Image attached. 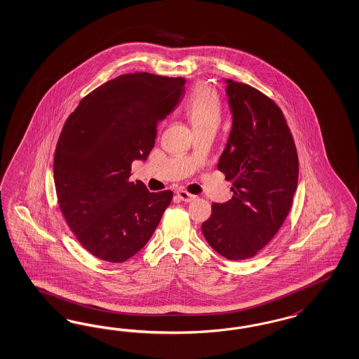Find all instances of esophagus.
<instances>
[{"instance_id": "1", "label": "esophagus", "mask_w": 359, "mask_h": 359, "mask_svg": "<svg viewBox=\"0 0 359 359\" xmlns=\"http://www.w3.org/2000/svg\"><path fill=\"white\" fill-rule=\"evenodd\" d=\"M177 197H178V199H181L182 202H191L196 198V196L189 194L187 191H184V190H180V191H177Z\"/></svg>"}]
</instances>
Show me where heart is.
I'll list each match as a JSON object with an SVG mask.
<instances>
[{
	"instance_id": "1",
	"label": "heart",
	"mask_w": 359,
	"mask_h": 359,
	"mask_svg": "<svg viewBox=\"0 0 359 359\" xmlns=\"http://www.w3.org/2000/svg\"><path fill=\"white\" fill-rule=\"evenodd\" d=\"M186 115L194 129L218 127L220 120V103L217 93L208 87H199L186 103Z\"/></svg>"
}]
</instances>
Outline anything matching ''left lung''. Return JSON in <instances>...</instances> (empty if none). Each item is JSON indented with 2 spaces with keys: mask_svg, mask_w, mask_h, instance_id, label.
<instances>
[{
  "mask_svg": "<svg viewBox=\"0 0 359 359\" xmlns=\"http://www.w3.org/2000/svg\"><path fill=\"white\" fill-rule=\"evenodd\" d=\"M224 83L232 124L218 169L233 180V196L212 205L202 232L218 254L244 260L269 243L287 218L297 189L299 158L276 103L248 84Z\"/></svg>",
  "mask_w": 359,
  "mask_h": 359,
  "instance_id": "obj_1",
  "label": "left lung"
}]
</instances>
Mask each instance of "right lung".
<instances>
[{"instance_id":"1","label":"right lung","mask_w":359,"mask_h":359,"mask_svg":"<svg viewBox=\"0 0 359 359\" xmlns=\"http://www.w3.org/2000/svg\"><path fill=\"white\" fill-rule=\"evenodd\" d=\"M184 78L120 75L88 93L69 116L54 156L59 208L93 256L123 263L148 243L170 190L151 193L130 182V165L149 156L157 124L185 93Z\"/></svg>"}]
</instances>
